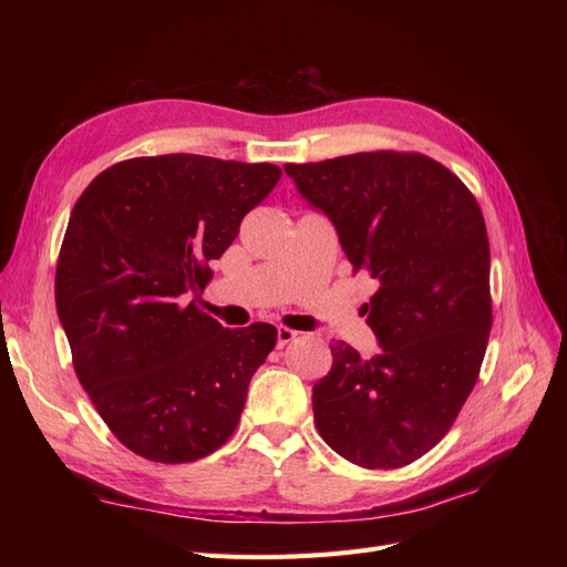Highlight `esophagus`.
<instances>
[{"label":"esophagus","mask_w":567,"mask_h":567,"mask_svg":"<svg viewBox=\"0 0 567 567\" xmlns=\"http://www.w3.org/2000/svg\"><path fill=\"white\" fill-rule=\"evenodd\" d=\"M296 338H298V333L293 329H286V326H279V329H277V346L279 348L288 346V342H293Z\"/></svg>","instance_id":"1"}]
</instances>
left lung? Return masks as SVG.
<instances>
[{
  "label": "left lung",
  "instance_id": "1",
  "mask_svg": "<svg viewBox=\"0 0 567 567\" xmlns=\"http://www.w3.org/2000/svg\"><path fill=\"white\" fill-rule=\"evenodd\" d=\"M333 221L352 271L379 281L362 307L379 352L331 346L312 388L317 431L362 468H402L447 435L477 381L492 329L489 241L473 194L421 153L373 151L286 163Z\"/></svg>",
  "mask_w": 567,
  "mask_h": 567
}]
</instances>
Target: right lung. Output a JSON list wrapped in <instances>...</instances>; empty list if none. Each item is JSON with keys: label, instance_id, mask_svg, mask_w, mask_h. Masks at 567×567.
I'll return each mask as SVG.
<instances>
[{"label": "right lung", "instance_id": "obj_1", "mask_svg": "<svg viewBox=\"0 0 567 567\" xmlns=\"http://www.w3.org/2000/svg\"><path fill=\"white\" fill-rule=\"evenodd\" d=\"M279 177L271 163L169 153L115 163L78 198L56 312L82 388L134 454L198 461L236 431L277 329H221L188 296Z\"/></svg>", "mask_w": 567, "mask_h": 567}]
</instances>
